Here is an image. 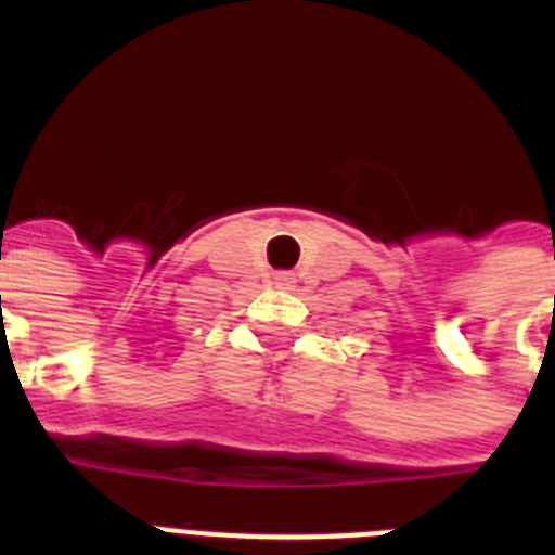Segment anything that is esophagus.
Returning a JSON list of instances; mask_svg holds the SVG:
<instances>
[{
	"instance_id": "1",
	"label": "esophagus",
	"mask_w": 555,
	"mask_h": 555,
	"mask_svg": "<svg viewBox=\"0 0 555 555\" xmlns=\"http://www.w3.org/2000/svg\"><path fill=\"white\" fill-rule=\"evenodd\" d=\"M273 285H276V287H285V291H291V287L296 285L294 273H276V276H273Z\"/></svg>"
}]
</instances>
